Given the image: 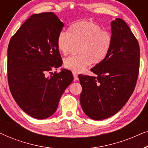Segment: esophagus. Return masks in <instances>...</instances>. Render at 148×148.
Masks as SVG:
<instances>
[{
	"label": "esophagus",
	"instance_id": "esophagus-1",
	"mask_svg": "<svg viewBox=\"0 0 148 148\" xmlns=\"http://www.w3.org/2000/svg\"><path fill=\"white\" fill-rule=\"evenodd\" d=\"M73 77H74V81H77L79 79L77 74L75 72H73Z\"/></svg>",
	"mask_w": 148,
	"mask_h": 148
}]
</instances>
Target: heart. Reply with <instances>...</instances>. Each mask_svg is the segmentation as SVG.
I'll list each match as a JSON object with an SVG mask.
<instances>
[{
    "label": "heart",
    "instance_id": "obj_1",
    "mask_svg": "<svg viewBox=\"0 0 148 148\" xmlns=\"http://www.w3.org/2000/svg\"><path fill=\"white\" fill-rule=\"evenodd\" d=\"M112 38L110 32L93 21H80L72 24L69 32L62 30L57 37V46L62 54H67L74 44H80L79 55L69 56L64 60L66 69L82 72L90 64L103 61L112 47Z\"/></svg>",
    "mask_w": 148,
    "mask_h": 148
}]
</instances>
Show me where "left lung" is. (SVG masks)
I'll list each match as a JSON object with an SVG mask.
<instances>
[{
    "label": "left lung",
    "instance_id": "8db88e82",
    "mask_svg": "<svg viewBox=\"0 0 148 148\" xmlns=\"http://www.w3.org/2000/svg\"><path fill=\"white\" fill-rule=\"evenodd\" d=\"M112 47L106 58L91 71L97 77L79 75L80 104L87 116L103 120L116 114L132 95L139 69V43L120 18L111 22Z\"/></svg>",
    "mask_w": 148,
    "mask_h": 148
}]
</instances>
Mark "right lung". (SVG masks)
Segmentation results:
<instances>
[{
    "instance_id": "obj_1",
    "label": "right lung",
    "mask_w": 148,
    "mask_h": 148,
    "mask_svg": "<svg viewBox=\"0 0 148 148\" xmlns=\"http://www.w3.org/2000/svg\"><path fill=\"white\" fill-rule=\"evenodd\" d=\"M64 24L54 13L30 16L10 40L7 75L14 100L30 116H52L66 88L73 80L72 73L60 67L62 60L57 37ZM48 73L52 76H48Z\"/></svg>"
}]
</instances>
